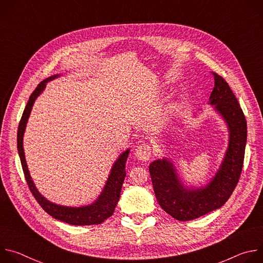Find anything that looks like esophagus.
I'll use <instances>...</instances> for the list:
<instances>
[{"instance_id":"esophagus-1","label":"esophagus","mask_w":263,"mask_h":263,"mask_svg":"<svg viewBox=\"0 0 263 263\" xmlns=\"http://www.w3.org/2000/svg\"><path fill=\"white\" fill-rule=\"evenodd\" d=\"M151 154H152L151 146H149L147 143H142V144L138 145L135 148V153H134L135 157L139 161H142V162L148 161L149 158H151Z\"/></svg>"}]
</instances>
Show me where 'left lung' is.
Wrapping results in <instances>:
<instances>
[{"mask_svg":"<svg viewBox=\"0 0 263 263\" xmlns=\"http://www.w3.org/2000/svg\"><path fill=\"white\" fill-rule=\"evenodd\" d=\"M214 87L209 98L217 115L229 130V143L215 176L202 187H185L167 158L153 161L148 166L153 189L160 207L174 218L184 221L198 218L220 208L236 187L245 158L247 121L236 97L228 83L212 72Z\"/></svg>","mask_w":263,"mask_h":263,"instance_id":"1","label":"left lung"}]
</instances>
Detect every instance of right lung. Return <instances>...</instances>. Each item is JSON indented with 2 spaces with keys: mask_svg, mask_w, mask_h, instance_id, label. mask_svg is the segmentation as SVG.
<instances>
[{
  "mask_svg": "<svg viewBox=\"0 0 263 263\" xmlns=\"http://www.w3.org/2000/svg\"><path fill=\"white\" fill-rule=\"evenodd\" d=\"M59 76L60 74H54V76L49 77L43 82H41L30 96L29 101L26 105L17 131V151L21 158L22 167L32 195L34 196L36 201L39 202V204L43 207V209L51 216H53L56 219L67 222L69 224H74V226H88V224L102 223L105 219H107L114 214L116 206L120 200L122 186L126 177L125 165L130 152V148H127V151L123 152L116 160L114 165H112L106 184L98 199L93 203L88 204L86 206L68 207L50 202L37 191L28 170V165L25 158L23 139L32 107L37 97H39L46 88V84Z\"/></svg>",
  "mask_w": 263,
  "mask_h": 263,
  "instance_id": "obj_1",
  "label": "right lung"
}]
</instances>
